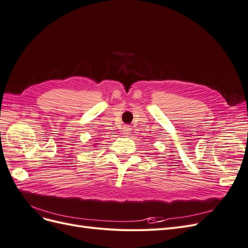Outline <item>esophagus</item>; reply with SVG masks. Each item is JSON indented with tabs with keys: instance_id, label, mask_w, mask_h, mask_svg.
<instances>
[{
	"instance_id": "esophagus-1",
	"label": "esophagus",
	"mask_w": 248,
	"mask_h": 248,
	"mask_svg": "<svg viewBox=\"0 0 248 248\" xmlns=\"http://www.w3.org/2000/svg\"><path fill=\"white\" fill-rule=\"evenodd\" d=\"M130 131H131V128L129 126H124L123 129H122V134H123V136L127 137V136H129Z\"/></svg>"
}]
</instances>
